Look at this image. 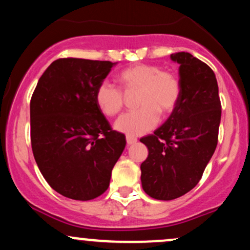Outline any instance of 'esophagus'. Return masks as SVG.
Here are the masks:
<instances>
[{
	"instance_id": "34e87169",
	"label": "esophagus",
	"mask_w": 250,
	"mask_h": 250,
	"mask_svg": "<svg viewBox=\"0 0 250 250\" xmlns=\"http://www.w3.org/2000/svg\"><path fill=\"white\" fill-rule=\"evenodd\" d=\"M125 139H127V145H128V146L135 145V143L137 142V139H136V137H134V136H130V135H128V136L125 137Z\"/></svg>"
}]
</instances>
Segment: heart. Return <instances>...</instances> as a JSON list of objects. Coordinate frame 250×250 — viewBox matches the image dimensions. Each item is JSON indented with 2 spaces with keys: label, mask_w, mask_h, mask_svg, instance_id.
<instances>
[{
  "label": "heart",
  "mask_w": 250,
  "mask_h": 250,
  "mask_svg": "<svg viewBox=\"0 0 250 250\" xmlns=\"http://www.w3.org/2000/svg\"><path fill=\"white\" fill-rule=\"evenodd\" d=\"M125 93H134L135 111L117 120L115 128L128 135H142L156 127L160 114L167 116L176 108L181 96L179 76L170 70L153 63H137L123 69L117 76ZM121 89L107 82L99 85L95 91V102L103 115L117 116L125 105Z\"/></svg>",
  "instance_id": "obj_1"
}]
</instances>
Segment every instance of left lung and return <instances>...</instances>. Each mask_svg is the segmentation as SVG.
Returning a JSON list of instances; mask_svg holds the SVG:
<instances>
[{
	"label": "left lung",
	"instance_id": "1",
	"mask_svg": "<svg viewBox=\"0 0 250 250\" xmlns=\"http://www.w3.org/2000/svg\"><path fill=\"white\" fill-rule=\"evenodd\" d=\"M170 59L180 64L179 103L161 127L140 140L149 150L141 165L142 188L162 201L177 199L199 183L216 149L221 121L211 68L185 51Z\"/></svg>",
	"mask_w": 250,
	"mask_h": 250
}]
</instances>
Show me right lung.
Here are the masks:
<instances>
[{
    "mask_svg": "<svg viewBox=\"0 0 250 250\" xmlns=\"http://www.w3.org/2000/svg\"><path fill=\"white\" fill-rule=\"evenodd\" d=\"M115 65L110 61L59 59L40 77L30 100V140L40 171L57 193L96 199L125 147L97 108L95 91Z\"/></svg>",
    "mask_w": 250,
    "mask_h": 250,
    "instance_id": "obj_1",
    "label": "right lung"
}]
</instances>
